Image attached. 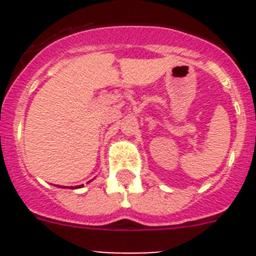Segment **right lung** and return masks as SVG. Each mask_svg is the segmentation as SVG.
<instances>
[{
  "label": "right lung",
  "instance_id": "obj_1",
  "mask_svg": "<svg viewBox=\"0 0 256 256\" xmlns=\"http://www.w3.org/2000/svg\"><path fill=\"white\" fill-rule=\"evenodd\" d=\"M79 187H80V186H79Z\"/></svg>",
  "mask_w": 256,
  "mask_h": 256
}]
</instances>
